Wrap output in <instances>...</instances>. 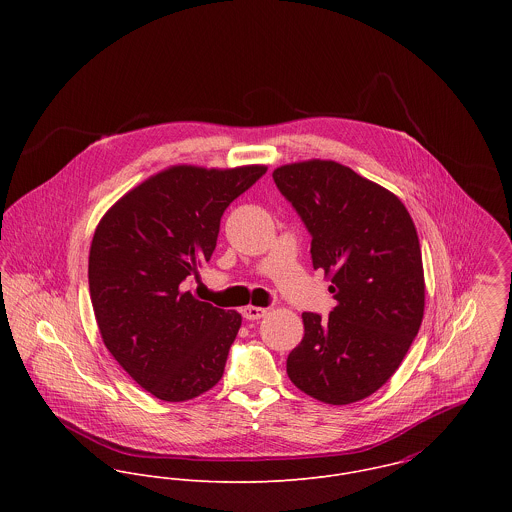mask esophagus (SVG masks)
Returning a JSON list of instances; mask_svg holds the SVG:
<instances>
[{
  "label": "esophagus",
  "instance_id": "esophagus-1",
  "mask_svg": "<svg viewBox=\"0 0 512 512\" xmlns=\"http://www.w3.org/2000/svg\"><path fill=\"white\" fill-rule=\"evenodd\" d=\"M266 313H268V309H264V307H256V305H246V307L242 309V315H244V319H248V321L262 319Z\"/></svg>",
  "mask_w": 512,
  "mask_h": 512
}]
</instances>
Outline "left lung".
I'll return each mask as SVG.
<instances>
[{
  "mask_svg": "<svg viewBox=\"0 0 512 512\" xmlns=\"http://www.w3.org/2000/svg\"><path fill=\"white\" fill-rule=\"evenodd\" d=\"M311 234L313 268L331 278L327 319L303 313L288 357L293 384L343 406L376 392L406 357L424 319V266L414 220L388 189L337 161L309 159L272 173Z\"/></svg>",
  "mask_w": 512,
  "mask_h": 512,
  "instance_id": "8db88e82",
  "label": "left lung"
}]
</instances>
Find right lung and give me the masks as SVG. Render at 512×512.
<instances>
[{
  "mask_svg": "<svg viewBox=\"0 0 512 512\" xmlns=\"http://www.w3.org/2000/svg\"><path fill=\"white\" fill-rule=\"evenodd\" d=\"M266 169L173 165L128 191L94 230L88 288L102 341L159 400H191L222 378L242 317L199 301L185 282L211 260L226 207Z\"/></svg>",
  "mask_w": 512,
  "mask_h": 512,
  "instance_id": "right-lung-1",
  "label": "right lung"
}]
</instances>
